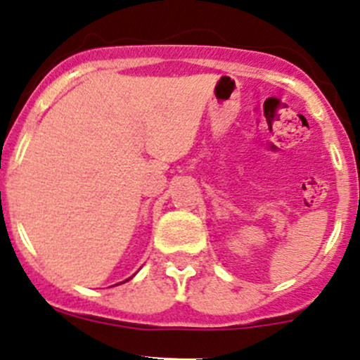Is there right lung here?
Wrapping results in <instances>:
<instances>
[{
	"instance_id": "obj_1",
	"label": "right lung",
	"mask_w": 360,
	"mask_h": 360,
	"mask_svg": "<svg viewBox=\"0 0 360 360\" xmlns=\"http://www.w3.org/2000/svg\"><path fill=\"white\" fill-rule=\"evenodd\" d=\"M129 279H131V278H129ZM126 281H127V279H126ZM122 283H124V281H122ZM119 285H120V283H119ZM115 286H117V285H115Z\"/></svg>"
}]
</instances>
